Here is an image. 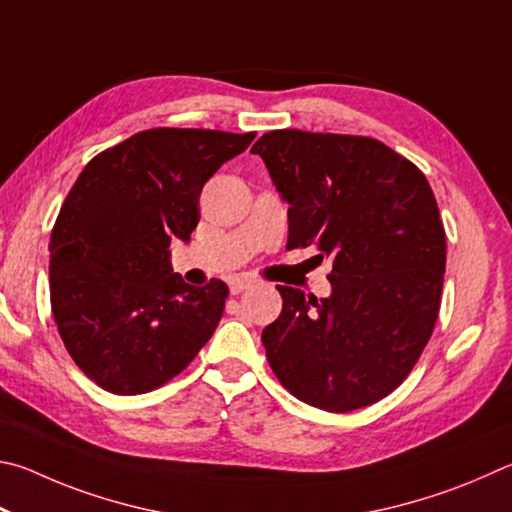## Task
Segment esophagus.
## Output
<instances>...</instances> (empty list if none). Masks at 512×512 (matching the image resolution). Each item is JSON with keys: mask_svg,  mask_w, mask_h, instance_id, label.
Wrapping results in <instances>:
<instances>
[{"mask_svg": "<svg viewBox=\"0 0 512 512\" xmlns=\"http://www.w3.org/2000/svg\"><path fill=\"white\" fill-rule=\"evenodd\" d=\"M251 285H254V283H251L249 279H231L229 281V290H231V294H240V292L249 290Z\"/></svg>", "mask_w": 512, "mask_h": 512, "instance_id": "obj_1", "label": "esophagus"}]
</instances>
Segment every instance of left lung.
<instances>
[{
  "instance_id": "8db88e82",
  "label": "left lung",
  "mask_w": 512,
  "mask_h": 512,
  "mask_svg": "<svg viewBox=\"0 0 512 512\" xmlns=\"http://www.w3.org/2000/svg\"><path fill=\"white\" fill-rule=\"evenodd\" d=\"M261 155L288 209V245L333 258V292L276 285L283 310L263 330L272 371L324 411L369 407L400 387L441 308L445 229L427 177L382 141L272 130Z\"/></svg>"
}]
</instances>
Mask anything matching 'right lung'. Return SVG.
Listing matches in <instances>:
<instances>
[{
  "mask_svg": "<svg viewBox=\"0 0 512 512\" xmlns=\"http://www.w3.org/2000/svg\"><path fill=\"white\" fill-rule=\"evenodd\" d=\"M254 137L143 130L96 155L71 186L49 242L51 310L69 355L101 389H157L211 339L229 288L184 283L168 247L191 240L202 186Z\"/></svg>",
  "mask_w": 512,
  "mask_h": 512,
  "instance_id": "add662e5",
  "label": "right lung"
}]
</instances>
